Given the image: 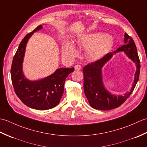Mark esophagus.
<instances>
[{
    "mask_svg": "<svg viewBox=\"0 0 147 147\" xmlns=\"http://www.w3.org/2000/svg\"><path fill=\"white\" fill-rule=\"evenodd\" d=\"M74 69L76 71L82 70V66H81V65L79 64H77L75 65V66H74Z\"/></svg>",
    "mask_w": 147,
    "mask_h": 147,
    "instance_id": "34e87169",
    "label": "esophagus"
}]
</instances>
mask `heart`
<instances>
[{
	"instance_id": "obj_1",
	"label": "heart",
	"mask_w": 147,
	"mask_h": 147,
	"mask_svg": "<svg viewBox=\"0 0 147 147\" xmlns=\"http://www.w3.org/2000/svg\"><path fill=\"white\" fill-rule=\"evenodd\" d=\"M114 44L112 37L105 33H95L83 36L74 43L67 40L62 46V53L64 57L73 59L78 54L76 48L85 49L86 58L91 61H97L106 54Z\"/></svg>"
}]
</instances>
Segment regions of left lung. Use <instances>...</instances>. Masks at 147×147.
<instances>
[{"instance_id": "1", "label": "left lung", "mask_w": 147, "mask_h": 147, "mask_svg": "<svg viewBox=\"0 0 147 147\" xmlns=\"http://www.w3.org/2000/svg\"><path fill=\"white\" fill-rule=\"evenodd\" d=\"M119 52H124L136 64V72L130 91L123 95H115L112 94L105 88L102 81V67L114 54ZM83 71L84 92L92 107L98 110L107 111L119 107L131 94L139 79L140 62L133 40L125 33L123 46L113 52L109 53L95 62L86 65L83 67Z\"/></svg>"}]
</instances>
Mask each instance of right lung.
Masks as SVG:
<instances>
[{
    "mask_svg": "<svg viewBox=\"0 0 147 147\" xmlns=\"http://www.w3.org/2000/svg\"><path fill=\"white\" fill-rule=\"evenodd\" d=\"M42 28L40 25L24 36L16 52L11 69L12 83L17 96L28 107L41 111L54 108L59 104L64 93L65 79L74 71V67H62L42 79L26 78L23 64L27 43L34 33Z\"/></svg>",
    "mask_w": 147,
    "mask_h": 147,
    "instance_id": "1",
    "label": "right lung"
}]
</instances>
